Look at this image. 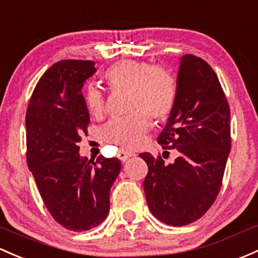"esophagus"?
<instances>
[{
  "label": "esophagus",
  "mask_w": 258,
  "mask_h": 258,
  "mask_svg": "<svg viewBox=\"0 0 258 258\" xmlns=\"http://www.w3.org/2000/svg\"><path fill=\"white\" fill-rule=\"evenodd\" d=\"M128 157H131V153H130V152H126V151H123V150L118 151V153H117V158L120 159V161L124 162V161H126L127 158H128Z\"/></svg>",
  "instance_id": "34e87169"
}]
</instances>
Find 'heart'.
Here are the masks:
<instances>
[{
    "instance_id": "heart-1",
    "label": "heart",
    "mask_w": 258,
    "mask_h": 258,
    "mask_svg": "<svg viewBox=\"0 0 258 258\" xmlns=\"http://www.w3.org/2000/svg\"><path fill=\"white\" fill-rule=\"evenodd\" d=\"M105 83L110 90L130 91L127 117L113 118L102 130V137L122 150H132L142 143L151 120L164 121L177 101V81L167 68L131 59L120 60L105 72ZM89 112L99 117L105 111V94L99 86L89 85L84 93Z\"/></svg>"
}]
</instances>
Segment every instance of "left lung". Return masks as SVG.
<instances>
[{
	"label": "left lung",
	"instance_id": "left-lung-1",
	"mask_svg": "<svg viewBox=\"0 0 258 258\" xmlns=\"http://www.w3.org/2000/svg\"><path fill=\"white\" fill-rule=\"evenodd\" d=\"M177 101L159 134L162 148L177 150L174 163L141 153L148 165L143 181L151 213L172 226L202 218L220 191L231 150L230 107L213 68L199 56L180 58Z\"/></svg>",
	"mask_w": 258,
	"mask_h": 258
}]
</instances>
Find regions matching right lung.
<instances>
[{"instance_id":"add662e5","label":"right lung","mask_w":258,"mask_h":258,"mask_svg":"<svg viewBox=\"0 0 258 258\" xmlns=\"http://www.w3.org/2000/svg\"><path fill=\"white\" fill-rule=\"evenodd\" d=\"M91 60H60L43 74L26 115L27 163L54 220L72 231L101 224L110 210V189L121 170L117 158L96 162L79 154L90 122L81 89L95 74Z\"/></svg>"}]
</instances>
